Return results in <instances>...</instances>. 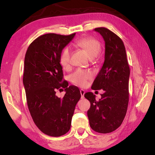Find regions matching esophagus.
Returning <instances> with one entry per match:
<instances>
[{"instance_id": "obj_1", "label": "esophagus", "mask_w": 155, "mask_h": 155, "mask_svg": "<svg viewBox=\"0 0 155 155\" xmlns=\"http://www.w3.org/2000/svg\"><path fill=\"white\" fill-rule=\"evenodd\" d=\"M80 92H81V98H83L84 97V94H85V91H84L83 90H80Z\"/></svg>"}]
</instances>
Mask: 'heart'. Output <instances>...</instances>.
Segmentation results:
<instances>
[{"instance_id":"b5f03b06","label":"heart","mask_w":155,"mask_h":155,"mask_svg":"<svg viewBox=\"0 0 155 155\" xmlns=\"http://www.w3.org/2000/svg\"><path fill=\"white\" fill-rule=\"evenodd\" d=\"M76 45L78 48L85 50L91 59L98 57L102 51L100 41L91 37H86L80 39L76 42ZM70 56L71 52L70 48L65 47L59 55V64L64 70L70 69ZM92 78L93 73L90 70L78 69L70 76V81L80 87H85L88 84V81L92 79Z\"/></svg>"}]
</instances>
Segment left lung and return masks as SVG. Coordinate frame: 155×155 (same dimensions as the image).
Listing matches in <instances>:
<instances>
[{"label":"left lung","instance_id":"1","mask_svg":"<svg viewBox=\"0 0 155 155\" xmlns=\"http://www.w3.org/2000/svg\"><path fill=\"white\" fill-rule=\"evenodd\" d=\"M94 31L103 36L105 52L103 65L91 89L103 90L104 93L99 101H96L92 92L85 93L84 96L91 104L87 111L91 128L100 133H109L122 124L127 114L130 68L125 46L120 38L104 27L96 28Z\"/></svg>","mask_w":155,"mask_h":155}]
</instances>
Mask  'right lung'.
Here are the masks:
<instances>
[{
    "mask_svg": "<svg viewBox=\"0 0 155 155\" xmlns=\"http://www.w3.org/2000/svg\"><path fill=\"white\" fill-rule=\"evenodd\" d=\"M75 34H44L30 44L25 54L23 84L28 108L39 129L52 137L69 131L81 96L77 86L68 87L59 64L60 53ZM61 88L66 91L63 99L56 96V91Z\"/></svg>",
    "mask_w": 155,
    "mask_h": 155,
    "instance_id": "add662e5",
    "label": "right lung"
}]
</instances>
